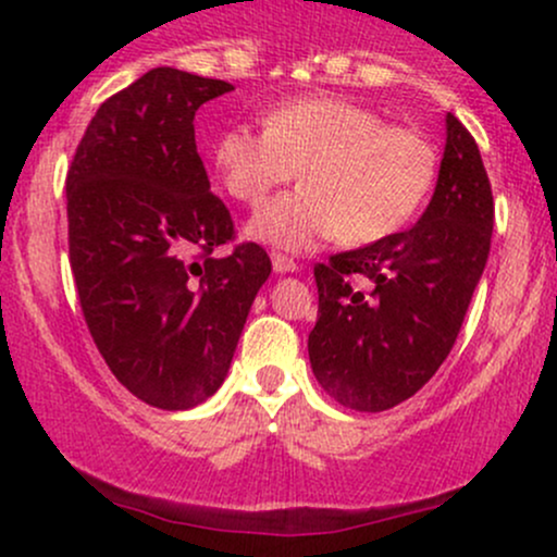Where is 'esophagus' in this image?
I'll return each instance as SVG.
<instances>
[{"label": "esophagus", "instance_id": "1", "mask_svg": "<svg viewBox=\"0 0 557 557\" xmlns=\"http://www.w3.org/2000/svg\"><path fill=\"white\" fill-rule=\"evenodd\" d=\"M272 267L277 274H290V272H298V261H293L290 257H285V253H272Z\"/></svg>", "mask_w": 557, "mask_h": 557}]
</instances>
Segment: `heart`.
<instances>
[{
    "label": "heart",
    "instance_id": "obj_1",
    "mask_svg": "<svg viewBox=\"0 0 557 557\" xmlns=\"http://www.w3.org/2000/svg\"><path fill=\"white\" fill-rule=\"evenodd\" d=\"M212 162L222 188L246 203L300 170L304 185L261 203L246 225L248 238L283 251H311L337 235L361 246L398 233L437 172L434 146L419 131L337 96L285 101L267 112L264 127L230 125Z\"/></svg>",
    "mask_w": 557,
    "mask_h": 557
}]
</instances>
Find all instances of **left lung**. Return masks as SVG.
I'll return each instance as SVG.
<instances>
[{
	"label": "left lung",
	"mask_w": 557,
	"mask_h": 557,
	"mask_svg": "<svg viewBox=\"0 0 557 557\" xmlns=\"http://www.w3.org/2000/svg\"><path fill=\"white\" fill-rule=\"evenodd\" d=\"M430 207L411 230L317 264L309 361L354 411H387L447 359L490 257L495 203L476 140L447 112Z\"/></svg>",
	"instance_id": "obj_1"
}]
</instances>
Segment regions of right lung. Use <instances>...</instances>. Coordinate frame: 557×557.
<instances>
[{"label":"right lung","mask_w":557,"mask_h":557,"mask_svg":"<svg viewBox=\"0 0 557 557\" xmlns=\"http://www.w3.org/2000/svg\"><path fill=\"white\" fill-rule=\"evenodd\" d=\"M225 81L154 67L94 114L67 170L70 267L107 367L136 398L185 411L225 382L272 261L230 257L225 203L196 151L198 107Z\"/></svg>","instance_id":"add662e5"}]
</instances>
